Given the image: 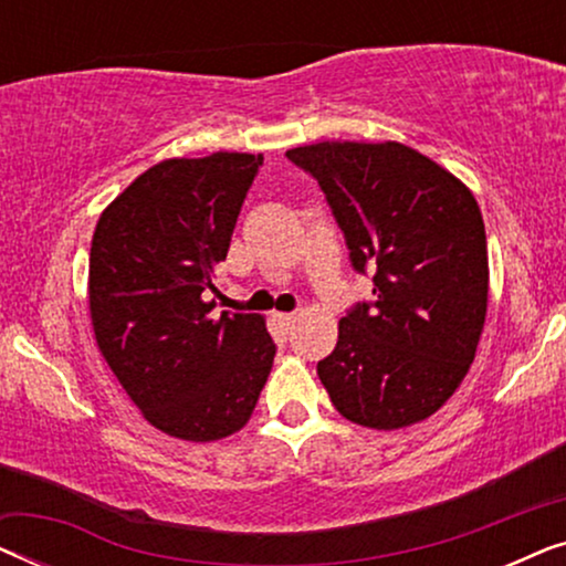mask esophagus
I'll list each match as a JSON object with an SVG mask.
<instances>
[{"instance_id":"1","label":"esophagus","mask_w":566,"mask_h":566,"mask_svg":"<svg viewBox=\"0 0 566 566\" xmlns=\"http://www.w3.org/2000/svg\"><path fill=\"white\" fill-rule=\"evenodd\" d=\"M277 322H281L285 329H293V327H296L298 316L296 314H277Z\"/></svg>"}]
</instances>
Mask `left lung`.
<instances>
[{
    "instance_id": "8db88e82",
    "label": "left lung",
    "mask_w": 566,
    "mask_h": 566,
    "mask_svg": "<svg viewBox=\"0 0 566 566\" xmlns=\"http://www.w3.org/2000/svg\"><path fill=\"white\" fill-rule=\"evenodd\" d=\"M319 182L374 301L339 319L319 360L332 405L370 430L436 415L474 363L490 296L476 198L448 169L399 142H322L285 151Z\"/></svg>"
}]
</instances>
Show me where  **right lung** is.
<instances>
[{
    "instance_id": "right-lung-1",
    "label": "right lung",
    "mask_w": 566,
    "mask_h": 566,
    "mask_svg": "<svg viewBox=\"0 0 566 566\" xmlns=\"http://www.w3.org/2000/svg\"><path fill=\"white\" fill-rule=\"evenodd\" d=\"M262 154L165 159L99 216L90 316L130 401L167 436L211 443L242 430L275 358L260 314L213 316L219 262Z\"/></svg>"
}]
</instances>
